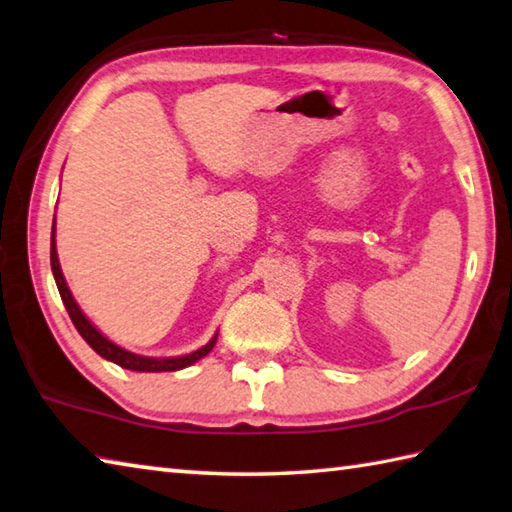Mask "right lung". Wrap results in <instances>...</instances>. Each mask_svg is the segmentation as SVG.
<instances>
[{
    "label": "right lung",
    "mask_w": 512,
    "mask_h": 512,
    "mask_svg": "<svg viewBox=\"0 0 512 512\" xmlns=\"http://www.w3.org/2000/svg\"><path fill=\"white\" fill-rule=\"evenodd\" d=\"M50 268H53L59 295H62V302L68 310L70 319H73L77 333L86 339V344L93 348L97 355H102L104 359H108V362H113V364L128 368V370H137V373H170V370H179V368H186L190 364L199 362V359L206 357L210 350H213V346L217 344V335H215L206 346H202L190 355H182V357H142V355L130 353V350L117 346V344L110 342V339H106L93 324L88 322L86 315L82 313V310H79L77 302L73 299V295H70V290L66 286V279L62 275V268H59L57 248H55V222H53V237H50Z\"/></svg>",
    "instance_id": "right-lung-1"
}]
</instances>
